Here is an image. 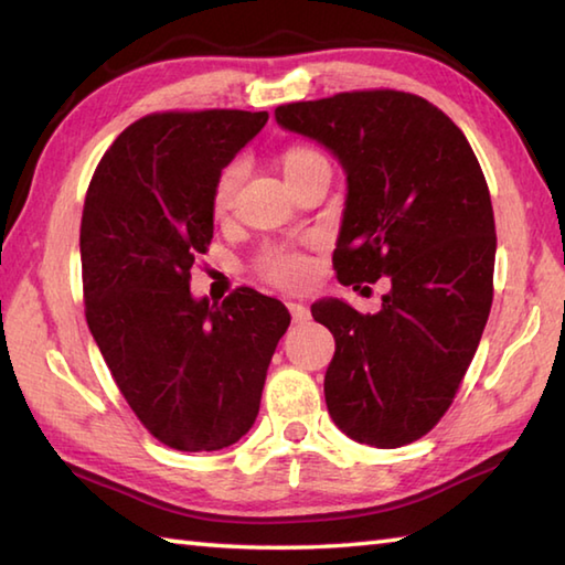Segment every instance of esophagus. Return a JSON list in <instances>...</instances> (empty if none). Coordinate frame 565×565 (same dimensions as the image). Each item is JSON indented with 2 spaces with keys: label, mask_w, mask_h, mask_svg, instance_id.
Returning a JSON list of instances; mask_svg holds the SVG:
<instances>
[{
  "label": "esophagus",
  "mask_w": 565,
  "mask_h": 565,
  "mask_svg": "<svg viewBox=\"0 0 565 565\" xmlns=\"http://www.w3.org/2000/svg\"><path fill=\"white\" fill-rule=\"evenodd\" d=\"M287 310H290L295 324H302V322H307V319H310V310H307V307L300 305V302H287Z\"/></svg>",
  "instance_id": "34e87169"
}]
</instances>
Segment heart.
<instances>
[{"label": "heart", "instance_id": "1", "mask_svg": "<svg viewBox=\"0 0 565 565\" xmlns=\"http://www.w3.org/2000/svg\"><path fill=\"white\" fill-rule=\"evenodd\" d=\"M280 167L287 179V184L297 186L302 179L315 172L317 167H329L322 152H317L315 147L307 145H290L285 147L280 154ZM241 184V164H228L223 172L216 177L214 191H211V211L214 216H226L233 209V201H236V191ZM255 270L263 280H268L285 290H300L307 282H310V260L305 258V253L282 248V246H268L255 260Z\"/></svg>", "mask_w": 565, "mask_h": 565}]
</instances>
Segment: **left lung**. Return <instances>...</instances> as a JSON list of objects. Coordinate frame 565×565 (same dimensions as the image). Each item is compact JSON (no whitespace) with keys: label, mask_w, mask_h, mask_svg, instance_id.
<instances>
[{"label":"left lung","mask_w":565,"mask_h":565,"mask_svg":"<svg viewBox=\"0 0 565 565\" xmlns=\"http://www.w3.org/2000/svg\"><path fill=\"white\" fill-rule=\"evenodd\" d=\"M275 120L347 172L337 280L391 282L376 315L312 305L337 342L329 415L351 440L401 448L450 408L492 307L497 233L482 167L460 127L413 93H337L278 105Z\"/></svg>","instance_id":"left-lung-1"}]
</instances>
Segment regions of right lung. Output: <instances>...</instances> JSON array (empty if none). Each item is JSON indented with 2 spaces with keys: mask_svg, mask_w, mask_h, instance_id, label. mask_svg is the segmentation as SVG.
<instances>
[{
  "mask_svg": "<svg viewBox=\"0 0 565 565\" xmlns=\"http://www.w3.org/2000/svg\"><path fill=\"white\" fill-rule=\"evenodd\" d=\"M268 113L167 110L132 122L95 167L81 218L85 319L127 406L159 443L211 452L250 430L285 305L238 287L194 300L214 238L216 177Z\"/></svg>",
  "mask_w": 565,
  "mask_h": 565,
  "instance_id": "right-lung-1",
  "label": "right lung"
}]
</instances>
